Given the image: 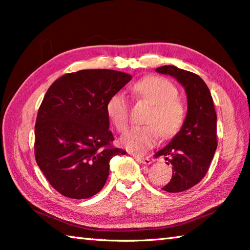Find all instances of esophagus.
<instances>
[{
  "label": "esophagus",
  "mask_w": 250,
  "mask_h": 250,
  "mask_svg": "<svg viewBox=\"0 0 250 250\" xmlns=\"http://www.w3.org/2000/svg\"><path fill=\"white\" fill-rule=\"evenodd\" d=\"M135 160L138 161V162H140L142 164H150L152 161L149 158V156H139V155H134Z\"/></svg>",
  "instance_id": "obj_1"
}]
</instances>
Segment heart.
<instances>
[{"label": "heart", "mask_w": 250, "mask_h": 250, "mask_svg": "<svg viewBox=\"0 0 250 250\" xmlns=\"http://www.w3.org/2000/svg\"><path fill=\"white\" fill-rule=\"evenodd\" d=\"M132 90L138 98L152 105L143 126H134L121 138V146L131 153L142 154L159 141L170 139L179 132L185 120V107L177 98L179 91L170 80L150 76L135 83ZM130 104L122 92L113 95L107 104L110 120L118 130L125 132L129 126Z\"/></svg>", "instance_id": "1"}]
</instances>
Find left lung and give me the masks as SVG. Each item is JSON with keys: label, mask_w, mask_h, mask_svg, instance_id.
I'll return each mask as SVG.
<instances>
[{"label": "left lung", "mask_w": 250, "mask_h": 250, "mask_svg": "<svg viewBox=\"0 0 250 250\" xmlns=\"http://www.w3.org/2000/svg\"><path fill=\"white\" fill-rule=\"evenodd\" d=\"M155 71L176 78L188 95V115L182 129L154 155L164 156L172 166V179L163 191L183 192L200 183L208 171L217 147V116L208 87L200 76L170 65Z\"/></svg>", "instance_id": "1"}]
</instances>
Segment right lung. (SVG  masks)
<instances>
[{
    "label": "right lung",
    "instance_id": "obj_1",
    "mask_svg": "<svg viewBox=\"0 0 250 250\" xmlns=\"http://www.w3.org/2000/svg\"><path fill=\"white\" fill-rule=\"evenodd\" d=\"M131 80L111 69H84L62 76L48 88L37 112L35 159L49 184L75 200L104 188L115 147L107 104Z\"/></svg>",
    "mask_w": 250,
    "mask_h": 250
}]
</instances>
